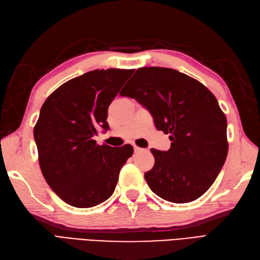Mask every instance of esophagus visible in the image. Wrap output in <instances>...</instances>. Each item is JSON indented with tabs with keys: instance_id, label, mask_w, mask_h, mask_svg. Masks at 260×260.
<instances>
[{
	"instance_id": "34e87169",
	"label": "esophagus",
	"mask_w": 260,
	"mask_h": 260,
	"mask_svg": "<svg viewBox=\"0 0 260 260\" xmlns=\"http://www.w3.org/2000/svg\"><path fill=\"white\" fill-rule=\"evenodd\" d=\"M134 149H135V152L137 153V152H140V151H142L143 149H141V148H139V147H137V145H135L134 147Z\"/></svg>"
}]
</instances>
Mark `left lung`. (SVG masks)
I'll use <instances>...</instances> for the list:
<instances>
[{
	"mask_svg": "<svg viewBox=\"0 0 260 260\" xmlns=\"http://www.w3.org/2000/svg\"><path fill=\"white\" fill-rule=\"evenodd\" d=\"M136 99L170 135L168 151L151 149L154 166L144 179L151 191L172 203H188L212 186L227 152V120L214 94L200 81L166 67L137 69L120 92Z\"/></svg>",
	"mask_w": 260,
	"mask_h": 260,
	"instance_id": "left-lung-1",
	"label": "left lung"
}]
</instances>
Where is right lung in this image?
Here are the masks:
<instances>
[{
    "label": "right lung",
    "mask_w": 260,
    "mask_h": 260,
    "mask_svg": "<svg viewBox=\"0 0 260 260\" xmlns=\"http://www.w3.org/2000/svg\"><path fill=\"white\" fill-rule=\"evenodd\" d=\"M135 69H96L66 81L43 104L34 128L42 173L65 203L88 208L115 192L120 170L134 153L130 144L99 145L109 129L108 108Z\"/></svg>",
    "instance_id": "1"
}]
</instances>
